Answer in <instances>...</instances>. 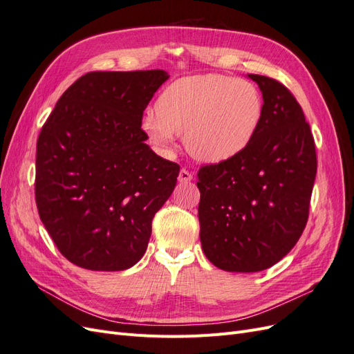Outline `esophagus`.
Wrapping results in <instances>:
<instances>
[{
  "instance_id": "esophagus-1",
  "label": "esophagus",
  "mask_w": 354,
  "mask_h": 354,
  "mask_svg": "<svg viewBox=\"0 0 354 354\" xmlns=\"http://www.w3.org/2000/svg\"><path fill=\"white\" fill-rule=\"evenodd\" d=\"M192 178H194V176H192L186 168H181L180 169V173H178V181H180V183H189Z\"/></svg>"
}]
</instances>
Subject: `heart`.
<instances>
[{
    "mask_svg": "<svg viewBox=\"0 0 354 354\" xmlns=\"http://www.w3.org/2000/svg\"><path fill=\"white\" fill-rule=\"evenodd\" d=\"M260 90L226 75H195L169 84L156 109L143 118V130L160 152L173 151L185 134L187 152L203 162H221L251 143L263 120Z\"/></svg>",
    "mask_w": 354,
    "mask_h": 354,
    "instance_id": "1",
    "label": "heart"
}]
</instances>
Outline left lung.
Here are the masks:
<instances>
[{"instance_id":"left-lung-1","label":"left lung","mask_w":354,"mask_h":354,"mask_svg":"<svg viewBox=\"0 0 354 354\" xmlns=\"http://www.w3.org/2000/svg\"><path fill=\"white\" fill-rule=\"evenodd\" d=\"M263 93L259 131L243 151L201 167L199 238L226 272L269 269L294 248L307 224L317 159L301 106L283 84L250 73Z\"/></svg>"}]
</instances>
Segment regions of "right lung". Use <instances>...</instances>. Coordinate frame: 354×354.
Masks as SVG:
<instances>
[{"label":"right lung","instance_id":"1","mask_svg":"<svg viewBox=\"0 0 354 354\" xmlns=\"http://www.w3.org/2000/svg\"><path fill=\"white\" fill-rule=\"evenodd\" d=\"M168 80L160 69L88 72L63 93L37 142L35 201L63 257L82 269H130L180 167L145 140L143 112Z\"/></svg>","mask_w":354,"mask_h":354}]
</instances>
